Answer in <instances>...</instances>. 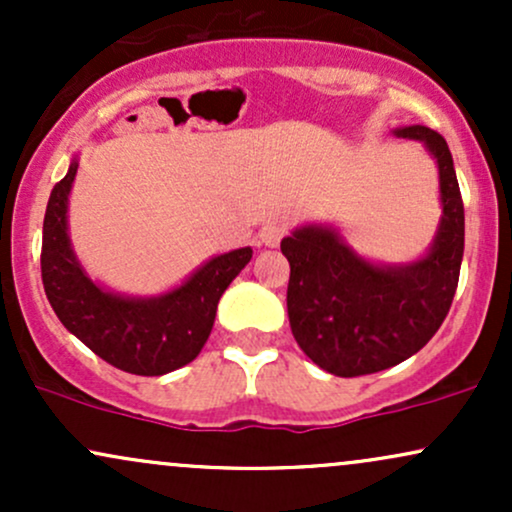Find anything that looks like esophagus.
Listing matches in <instances>:
<instances>
[{"instance_id": "obj_1", "label": "esophagus", "mask_w": 512, "mask_h": 512, "mask_svg": "<svg viewBox=\"0 0 512 512\" xmlns=\"http://www.w3.org/2000/svg\"><path fill=\"white\" fill-rule=\"evenodd\" d=\"M284 236H286V226L281 221L264 223V228L260 231L262 243L267 245V248H276V245L281 243V238H284Z\"/></svg>"}]
</instances>
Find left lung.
<instances>
[{
    "mask_svg": "<svg viewBox=\"0 0 512 512\" xmlns=\"http://www.w3.org/2000/svg\"><path fill=\"white\" fill-rule=\"evenodd\" d=\"M438 161L443 216L426 257L390 267L358 257L337 231L305 226L281 240L291 264L289 322L310 361L339 378L407 361L438 332L455 296L464 252V204L452 154L433 129H395Z\"/></svg>",
    "mask_w": 512,
    "mask_h": 512,
    "instance_id": "8db88e82",
    "label": "left lung"
}]
</instances>
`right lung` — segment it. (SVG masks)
Segmentation results:
<instances>
[{
	"mask_svg": "<svg viewBox=\"0 0 512 512\" xmlns=\"http://www.w3.org/2000/svg\"><path fill=\"white\" fill-rule=\"evenodd\" d=\"M79 163L52 187L43 221L45 296L60 322L93 354L134 375H163L195 361L214 327L216 305L252 250L214 257L185 284L156 298H127L88 279L67 236V197Z\"/></svg>",
	"mask_w": 512,
	"mask_h": 512,
	"instance_id": "obj_1",
	"label": "right lung"
}]
</instances>
